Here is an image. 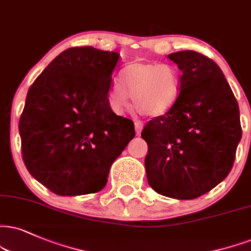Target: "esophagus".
I'll use <instances>...</instances> for the list:
<instances>
[{
	"label": "esophagus",
	"mask_w": 251,
	"mask_h": 251,
	"mask_svg": "<svg viewBox=\"0 0 251 251\" xmlns=\"http://www.w3.org/2000/svg\"><path fill=\"white\" fill-rule=\"evenodd\" d=\"M142 129H143V122H141V121H135V131H136V135H140Z\"/></svg>",
	"instance_id": "34e87169"
}]
</instances>
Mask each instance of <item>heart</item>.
I'll return each mask as SVG.
<instances>
[{"mask_svg":"<svg viewBox=\"0 0 251 251\" xmlns=\"http://www.w3.org/2000/svg\"><path fill=\"white\" fill-rule=\"evenodd\" d=\"M180 81V73L173 65L135 61L122 70L121 81L111 82L108 103L115 113H122L129 106V94L135 109L142 115L163 116L177 103Z\"/></svg>","mask_w":251,"mask_h":251,"instance_id":"heart-1","label":"heart"}]
</instances>
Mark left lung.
I'll use <instances>...</instances> for the list:
<instances>
[{"mask_svg":"<svg viewBox=\"0 0 251 251\" xmlns=\"http://www.w3.org/2000/svg\"><path fill=\"white\" fill-rule=\"evenodd\" d=\"M181 71L180 93L165 115L148 122L145 170L157 193L190 200L230 172L242 137L240 110L220 67L196 51L168 55Z\"/></svg>","mask_w":251,"mask_h":251,"instance_id":"obj_1","label":"left lung"}]
</instances>
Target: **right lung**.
Masks as SVG:
<instances>
[{"label": "right lung", "instance_id": "right-lung-1", "mask_svg": "<svg viewBox=\"0 0 251 251\" xmlns=\"http://www.w3.org/2000/svg\"><path fill=\"white\" fill-rule=\"evenodd\" d=\"M120 54L67 49L27 92L20 120L22 154L33 178L58 196L95 193L135 136L134 123L108 103Z\"/></svg>", "mask_w": 251, "mask_h": 251}]
</instances>
